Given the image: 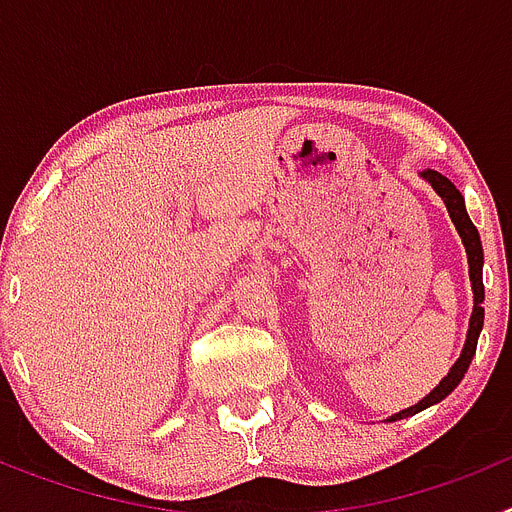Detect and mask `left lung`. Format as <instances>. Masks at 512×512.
Segmentation results:
<instances>
[{
	"label": "left lung",
	"instance_id": "obj_1",
	"mask_svg": "<svg viewBox=\"0 0 512 512\" xmlns=\"http://www.w3.org/2000/svg\"><path fill=\"white\" fill-rule=\"evenodd\" d=\"M423 176L431 182V187L441 194V200L446 202V210H449L451 220H454L456 230H459L461 235V241H464V248H467L469 279H472V289H474V312H472V320H469V333H467V343H464V351H461V356L456 359V364L451 366V372L441 379V384H438L431 395H425L418 405H413V408L392 415L390 420H402V418H408V415L420 413V410L431 408V405H436V402H441L443 397L451 395V392L456 390V384L464 379L469 364H472V356L474 351H477L479 330H482V323H485V307H482V302H485V284H482V264H485V261H482V241H479V233L477 228H474V223L469 220L467 207H464V197H461L459 189L454 187V182L446 179L443 174H438V171L425 169Z\"/></svg>",
	"mask_w": 512,
	"mask_h": 512
}]
</instances>
